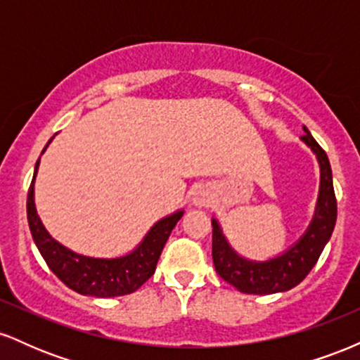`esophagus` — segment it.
I'll return each mask as SVG.
<instances>
[{"label":"esophagus","instance_id":"34e87169","mask_svg":"<svg viewBox=\"0 0 360 360\" xmlns=\"http://www.w3.org/2000/svg\"><path fill=\"white\" fill-rule=\"evenodd\" d=\"M193 203L196 206H208L212 203V193H210L206 188L196 189L193 196Z\"/></svg>","mask_w":360,"mask_h":360}]
</instances>
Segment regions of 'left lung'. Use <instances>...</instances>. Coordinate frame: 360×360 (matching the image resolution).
Instances as JSON below:
<instances>
[{"instance_id": "1", "label": "left lung", "mask_w": 360, "mask_h": 360, "mask_svg": "<svg viewBox=\"0 0 360 360\" xmlns=\"http://www.w3.org/2000/svg\"><path fill=\"white\" fill-rule=\"evenodd\" d=\"M301 140L315 152L318 164H320V194H318L315 217L303 237L291 249L264 262L247 260L229 245L218 221L212 220V255L214 269L221 279L247 295H272V292L288 291L298 286L313 269L335 229L337 198L333 191L332 167H330L328 157L311 137L307 127H304V135Z\"/></svg>"}]
</instances>
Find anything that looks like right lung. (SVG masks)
<instances>
[{"mask_svg":"<svg viewBox=\"0 0 360 360\" xmlns=\"http://www.w3.org/2000/svg\"><path fill=\"white\" fill-rule=\"evenodd\" d=\"M52 139L49 140V143L52 142ZM39 164L40 159L37 160L34 179L28 188L27 217L37 249L40 250L51 271L72 291L79 292V295L94 296V298H113V296L130 295V292L137 291L155 272L160 252L184 212H176L171 217L157 221L148 230L142 243L128 255L117 259L86 257V255L65 249L59 242L53 240L44 229L42 221L37 214L34 201V183Z\"/></svg>","mask_w":360,"mask_h":360,"instance_id":"obj_1","label":"right lung"}]
</instances>
